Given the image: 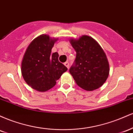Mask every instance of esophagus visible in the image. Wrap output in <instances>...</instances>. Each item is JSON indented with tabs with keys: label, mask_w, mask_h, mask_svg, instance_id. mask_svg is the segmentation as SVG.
<instances>
[{
	"label": "esophagus",
	"mask_w": 133,
	"mask_h": 133,
	"mask_svg": "<svg viewBox=\"0 0 133 133\" xmlns=\"http://www.w3.org/2000/svg\"><path fill=\"white\" fill-rule=\"evenodd\" d=\"M64 65L67 67V68H68V69H69V64L68 62H65L64 63Z\"/></svg>",
	"instance_id": "obj_1"
}]
</instances>
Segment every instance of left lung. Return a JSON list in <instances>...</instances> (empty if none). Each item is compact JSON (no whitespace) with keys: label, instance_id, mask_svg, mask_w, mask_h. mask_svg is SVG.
Returning <instances> with one entry per match:
<instances>
[{"label":"left lung","instance_id":"1","mask_svg":"<svg viewBox=\"0 0 133 133\" xmlns=\"http://www.w3.org/2000/svg\"><path fill=\"white\" fill-rule=\"evenodd\" d=\"M70 43L76 52L75 65L69 72L78 86L88 91L99 88L109 74V65L104 51L98 42L89 36L71 39Z\"/></svg>","mask_w":133,"mask_h":133}]
</instances>
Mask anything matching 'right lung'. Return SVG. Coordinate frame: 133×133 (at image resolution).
Here are the masks:
<instances>
[{"mask_svg": "<svg viewBox=\"0 0 133 133\" xmlns=\"http://www.w3.org/2000/svg\"><path fill=\"white\" fill-rule=\"evenodd\" d=\"M59 38L42 34L35 38L27 47L21 63V72L29 86L39 92L52 88L68 68L58 60L56 52L51 54Z\"/></svg>", "mask_w": 133, "mask_h": 133, "instance_id": "right-lung-1", "label": "right lung"}]
</instances>
